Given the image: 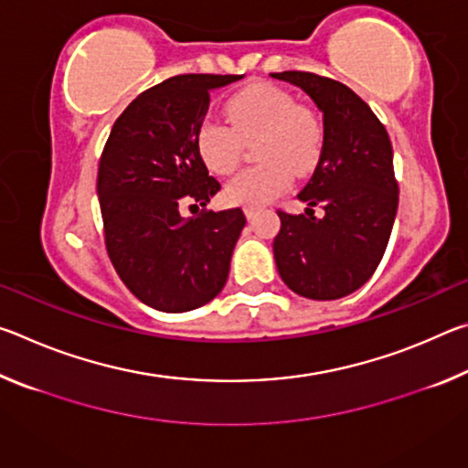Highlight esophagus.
Wrapping results in <instances>:
<instances>
[{"mask_svg": "<svg viewBox=\"0 0 468 468\" xmlns=\"http://www.w3.org/2000/svg\"><path fill=\"white\" fill-rule=\"evenodd\" d=\"M243 212H245V217H248V220H251L253 217L258 215V208H251V206H248V208H245Z\"/></svg>", "mask_w": 468, "mask_h": 468, "instance_id": "obj_1", "label": "esophagus"}]
</instances>
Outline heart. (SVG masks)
<instances>
[{"instance_id": "obj_1", "label": "heart", "mask_w": 468, "mask_h": 468, "mask_svg": "<svg viewBox=\"0 0 468 468\" xmlns=\"http://www.w3.org/2000/svg\"><path fill=\"white\" fill-rule=\"evenodd\" d=\"M227 125L206 117L196 128V150L217 176L239 167L243 140L256 142L258 165L229 181L225 197L231 204L262 206L284 194L297 176L315 169L324 146V128L310 107L297 105L289 90L258 82L237 90L225 105Z\"/></svg>"}]
</instances>
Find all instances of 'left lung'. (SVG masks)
Masks as SVG:
<instances>
[{
	"instance_id": "left-lung-1",
	"label": "left lung",
	"mask_w": 468,
	"mask_h": 468,
	"mask_svg": "<svg viewBox=\"0 0 468 468\" xmlns=\"http://www.w3.org/2000/svg\"><path fill=\"white\" fill-rule=\"evenodd\" d=\"M307 92L324 113V146L299 200L305 215L279 210L272 250L281 279L297 295L340 299L382 262L399 208L392 144L374 111L343 82L312 72L271 74ZM322 205L324 217H313Z\"/></svg>"
}]
</instances>
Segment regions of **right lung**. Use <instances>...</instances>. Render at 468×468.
<instances>
[{
	"mask_svg": "<svg viewBox=\"0 0 468 468\" xmlns=\"http://www.w3.org/2000/svg\"><path fill=\"white\" fill-rule=\"evenodd\" d=\"M241 78L181 74L153 86L117 117L102 148L97 194L111 264L158 312L196 310L227 282L245 215L206 208L220 184L194 138L210 90Z\"/></svg>",
	"mask_w": 468,
	"mask_h": 468,
	"instance_id": "right-lung-1",
	"label": "right lung"
}]
</instances>
